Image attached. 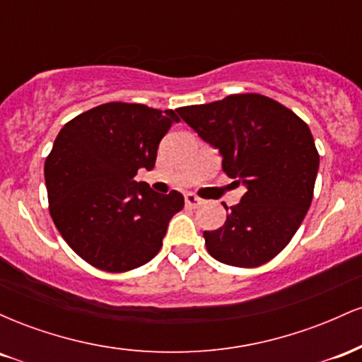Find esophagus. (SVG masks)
Wrapping results in <instances>:
<instances>
[{"label":"esophagus","instance_id":"obj_1","mask_svg":"<svg viewBox=\"0 0 362 362\" xmlns=\"http://www.w3.org/2000/svg\"><path fill=\"white\" fill-rule=\"evenodd\" d=\"M202 204V199H199L197 195L194 194H185V206L192 207V209H195V207H199Z\"/></svg>","mask_w":362,"mask_h":362}]
</instances>
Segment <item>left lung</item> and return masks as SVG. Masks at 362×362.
Returning a JSON list of instances; mask_svg holds the SVG:
<instances>
[{
    "mask_svg": "<svg viewBox=\"0 0 362 362\" xmlns=\"http://www.w3.org/2000/svg\"><path fill=\"white\" fill-rule=\"evenodd\" d=\"M177 112L219 149L223 172L245 187L223 226L204 231L207 252L235 267H259L274 259L298 231L313 199L320 156L310 127L288 107L259 93L230 95Z\"/></svg>",
    "mask_w": 362,
    "mask_h": 362,
    "instance_id": "left-lung-1",
    "label": "left lung"
}]
</instances>
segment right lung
Returning a JSON list of instances; mask_svg holds the SVG:
<instances>
[{
  "label": "right lung",
  "instance_id": "1",
  "mask_svg": "<svg viewBox=\"0 0 362 362\" xmlns=\"http://www.w3.org/2000/svg\"><path fill=\"white\" fill-rule=\"evenodd\" d=\"M173 122V110L110 102L76 115L54 141L44 167L49 211L66 243L93 267L132 271L160 252L184 195L158 194L134 177L155 167Z\"/></svg>",
  "mask_w": 362,
  "mask_h": 362
}]
</instances>
